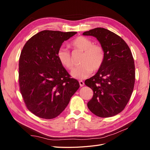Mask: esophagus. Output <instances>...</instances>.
<instances>
[{"label": "esophagus", "mask_w": 150, "mask_h": 150, "mask_svg": "<svg viewBox=\"0 0 150 150\" xmlns=\"http://www.w3.org/2000/svg\"><path fill=\"white\" fill-rule=\"evenodd\" d=\"M79 84H80V86H81V87H83V86H84V83L83 82V81H79Z\"/></svg>", "instance_id": "esophagus-1"}]
</instances>
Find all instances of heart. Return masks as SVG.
I'll return each mask as SVG.
<instances>
[{
	"mask_svg": "<svg viewBox=\"0 0 150 150\" xmlns=\"http://www.w3.org/2000/svg\"><path fill=\"white\" fill-rule=\"evenodd\" d=\"M70 45L74 50L83 52L80 60L81 65L75 67L71 73L74 78L85 79L93 71H97L102 67L105 59V52L101 45L94 44L92 40L83 36L76 38ZM57 57L63 67L68 70L72 69L73 61L70 52L66 49H59Z\"/></svg>",
	"mask_w": 150,
	"mask_h": 150,
	"instance_id": "b5f03b06",
	"label": "heart"
}]
</instances>
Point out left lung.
I'll use <instances>...</instances> for the list:
<instances>
[{
	"label": "left lung",
	"mask_w": 150,
	"mask_h": 150,
	"mask_svg": "<svg viewBox=\"0 0 150 150\" xmlns=\"http://www.w3.org/2000/svg\"><path fill=\"white\" fill-rule=\"evenodd\" d=\"M83 35L96 38L105 52L102 67L85 81L93 91L88 107L99 117L115 116L124 110L133 91L135 67L132 53L123 39L106 29L95 28Z\"/></svg>",
	"instance_id": "8db88e82"
}]
</instances>
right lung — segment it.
<instances>
[{
    "label": "right lung",
    "mask_w": 150,
    "mask_h": 150,
    "mask_svg": "<svg viewBox=\"0 0 150 150\" xmlns=\"http://www.w3.org/2000/svg\"><path fill=\"white\" fill-rule=\"evenodd\" d=\"M76 32L45 30L29 39L19 63L20 91L28 110L40 118L59 115L79 88L57 57L62 42Z\"/></svg>",
    "instance_id": "1"
}]
</instances>
